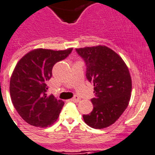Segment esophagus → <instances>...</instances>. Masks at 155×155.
I'll use <instances>...</instances> for the list:
<instances>
[{
    "label": "esophagus",
    "mask_w": 155,
    "mask_h": 155,
    "mask_svg": "<svg viewBox=\"0 0 155 155\" xmlns=\"http://www.w3.org/2000/svg\"><path fill=\"white\" fill-rule=\"evenodd\" d=\"M79 100H80V99H79V97L78 96H76H76H74L71 99V101H72V102H79Z\"/></svg>",
    "instance_id": "esophagus-1"
}]
</instances>
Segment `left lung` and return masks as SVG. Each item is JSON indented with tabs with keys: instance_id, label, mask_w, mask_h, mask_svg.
Returning a JSON list of instances; mask_svg holds the SVG:
<instances>
[{
	"instance_id": "1",
	"label": "left lung",
	"mask_w": 155,
	"mask_h": 155,
	"mask_svg": "<svg viewBox=\"0 0 155 155\" xmlns=\"http://www.w3.org/2000/svg\"><path fill=\"white\" fill-rule=\"evenodd\" d=\"M85 61L86 77L94 85V108L83 120L91 127L104 129L115 123L130 100L132 80L126 63L105 46L76 49Z\"/></svg>"
}]
</instances>
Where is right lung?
I'll use <instances>...</instances> for the list:
<instances>
[{
	"label": "right lung",
	"mask_w": 155,
	"mask_h": 155,
	"mask_svg": "<svg viewBox=\"0 0 155 155\" xmlns=\"http://www.w3.org/2000/svg\"><path fill=\"white\" fill-rule=\"evenodd\" d=\"M72 48L64 51L36 49L21 58L10 79V94L18 115L29 125L48 127L57 120L64 102L53 94L48 96L47 82L52 68L66 58Z\"/></svg>",
	"instance_id": "right-lung-1"
}]
</instances>
